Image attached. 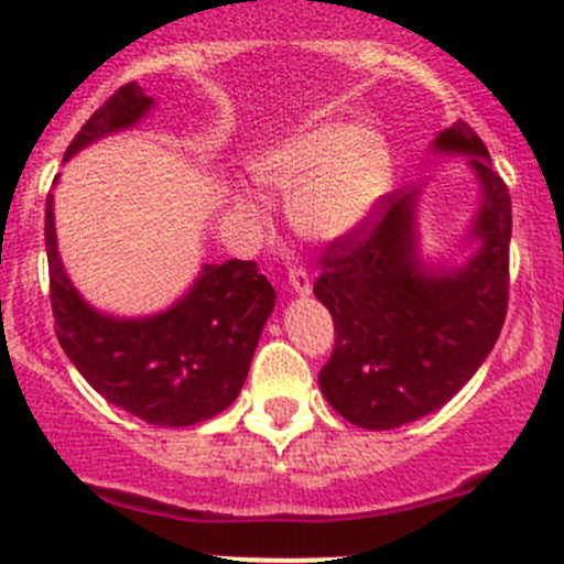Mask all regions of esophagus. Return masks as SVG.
<instances>
[{"label": "esophagus", "mask_w": 564, "mask_h": 564, "mask_svg": "<svg viewBox=\"0 0 564 564\" xmlns=\"http://www.w3.org/2000/svg\"><path fill=\"white\" fill-rule=\"evenodd\" d=\"M288 282H291V291L296 293V296H311L313 285H311V276H307L305 268H291V273H288Z\"/></svg>", "instance_id": "1"}]
</instances>
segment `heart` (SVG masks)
<instances>
[{
  "mask_svg": "<svg viewBox=\"0 0 564 564\" xmlns=\"http://www.w3.org/2000/svg\"><path fill=\"white\" fill-rule=\"evenodd\" d=\"M257 181L291 200V223L311 242H338L370 220L392 183V149L378 129L325 121L291 134L257 158ZM234 212L251 226L265 212L248 192L234 194Z\"/></svg>",
  "mask_w": 564,
  "mask_h": 564,
  "instance_id": "heart-1",
  "label": "heart"
}]
</instances>
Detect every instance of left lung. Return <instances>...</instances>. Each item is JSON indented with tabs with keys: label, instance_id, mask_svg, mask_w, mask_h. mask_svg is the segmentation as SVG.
I'll use <instances>...</instances> for the list:
<instances>
[{
	"label": "left lung",
	"instance_id": "left-lung-1",
	"mask_svg": "<svg viewBox=\"0 0 564 564\" xmlns=\"http://www.w3.org/2000/svg\"><path fill=\"white\" fill-rule=\"evenodd\" d=\"M432 152L466 158L477 208L455 248L460 262L423 257V186L381 200V217L330 242L313 293L330 311L336 350L318 387L344 421L398 430L432 415L480 370L506 322L511 197L486 143L455 121Z\"/></svg>",
	"mask_w": 564,
	"mask_h": 564
}]
</instances>
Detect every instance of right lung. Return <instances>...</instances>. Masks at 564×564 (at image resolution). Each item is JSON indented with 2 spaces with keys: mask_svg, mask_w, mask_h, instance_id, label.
I'll return each mask as SVG.
<instances>
[{
  "mask_svg": "<svg viewBox=\"0 0 564 564\" xmlns=\"http://www.w3.org/2000/svg\"><path fill=\"white\" fill-rule=\"evenodd\" d=\"M152 109L154 98L134 82L127 84L84 123L64 161L138 127ZM44 242L58 344L98 395L152 426H192L237 401L276 305V291L257 262H203L188 291L166 311L115 316L89 305L64 271L53 194L44 212Z\"/></svg>",
  "mask_w": 564,
  "mask_h": 564,
  "instance_id": "add662e5",
  "label": "right lung"
}]
</instances>
